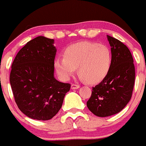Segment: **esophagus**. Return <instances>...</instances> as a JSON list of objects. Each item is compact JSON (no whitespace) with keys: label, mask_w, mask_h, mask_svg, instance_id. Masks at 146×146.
I'll use <instances>...</instances> for the list:
<instances>
[{"label":"esophagus","mask_w":146,"mask_h":146,"mask_svg":"<svg viewBox=\"0 0 146 146\" xmlns=\"http://www.w3.org/2000/svg\"><path fill=\"white\" fill-rule=\"evenodd\" d=\"M80 88V86L79 85L76 84H72L71 85V89L72 90H75V89H78Z\"/></svg>","instance_id":"esophagus-1"}]
</instances>
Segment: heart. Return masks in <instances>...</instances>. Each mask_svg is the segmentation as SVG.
<instances>
[{
	"instance_id": "heart-1",
	"label": "heart",
	"mask_w": 146,
	"mask_h": 146,
	"mask_svg": "<svg viewBox=\"0 0 146 146\" xmlns=\"http://www.w3.org/2000/svg\"><path fill=\"white\" fill-rule=\"evenodd\" d=\"M111 63L112 53L107 46L82 41L68 47L64 58L55 60L54 67L62 80L70 79L78 68L82 79L89 83H95L107 75Z\"/></svg>"
}]
</instances>
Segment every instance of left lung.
<instances>
[{
  "instance_id": "obj_1",
  "label": "left lung",
  "mask_w": 146,
  "mask_h": 146,
  "mask_svg": "<svg viewBox=\"0 0 146 146\" xmlns=\"http://www.w3.org/2000/svg\"><path fill=\"white\" fill-rule=\"evenodd\" d=\"M112 53L108 73L93 88L87 107L94 115L108 117L121 111L130 101L135 82V66L131 51L118 39L107 35Z\"/></svg>"
}]
</instances>
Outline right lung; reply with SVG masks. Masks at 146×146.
Listing matches in <instances>:
<instances>
[{
    "instance_id": "1",
    "label": "right lung",
    "mask_w": 146,
    "mask_h": 146,
    "mask_svg": "<svg viewBox=\"0 0 146 146\" xmlns=\"http://www.w3.org/2000/svg\"><path fill=\"white\" fill-rule=\"evenodd\" d=\"M56 52L54 39L38 36L19 50L13 62L10 83L15 103L32 119H51L70 90V84L54 77Z\"/></svg>"
}]
</instances>
